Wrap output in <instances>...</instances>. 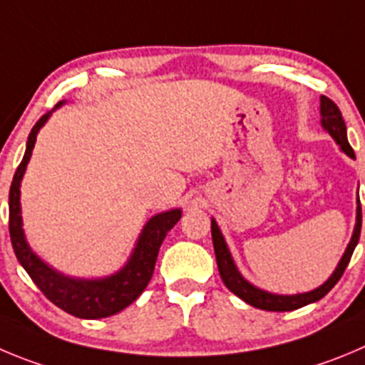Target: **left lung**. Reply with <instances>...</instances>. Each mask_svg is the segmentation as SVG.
Wrapping results in <instances>:
<instances>
[{
    "instance_id": "left-lung-1",
    "label": "left lung",
    "mask_w": 365,
    "mask_h": 365,
    "mask_svg": "<svg viewBox=\"0 0 365 365\" xmlns=\"http://www.w3.org/2000/svg\"><path fill=\"white\" fill-rule=\"evenodd\" d=\"M321 115H322V125L324 129H328L329 135L335 138L336 144L340 145L346 155H349L351 158H355V151L347 142V131H346V122H344L342 113H340L339 106L331 101V98L321 97ZM360 229H362V207H360V200H359V209H356V227L355 232H353L351 241L347 245L346 254L342 255V259H340L339 267L336 270L333 272L331 277L324 282L322 286H319L317 290L308 292V294H299V295H274L268 294V292L259 290V288H255L252 286L250 282L245 281L241 277V274L237 272L236 264H234L232 257H230V252L225 245L223 236H221L220 229H217L216 221L212 220L210 223V232H212V243H214V252H216V261H217V270H220L221 279H223L225 286L229 288L232 294H236L237 297L243 299L245 302H248L250 306H255V308L259 309H267V312H292V309L302 308V306L309 304V302H315L319 299L324 297L329 290H331L333 286L339 282V279L342 277L344 270L349 264V259H351L353 250H355L356 243L360 240Z\"/></svg>"
}]
</instances>
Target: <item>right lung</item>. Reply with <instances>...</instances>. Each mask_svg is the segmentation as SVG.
Here are the masks:
<instances>
[{
  "instance_id": "obj_1",
  "label": "right lung",
  "mask_w": 365,
  "mask_h": 365,
  "mask_svg": "<svg viewBox=\"0 0 365 365\" xmlns=\"http://www.w3.org/2000/svg\"><path fill=\"white\" fill-rule=\"evenodd\" d=\"M50 117L44 113L36 125L32 128L26 142V151L21 163L14 173L12 185L9 192V232L12 248L16 252V257L30 275L36 286L44 294V297L52 301L70 315L79 317V319H102L118 313L120 309L128 308L136 297L145 290L153 277L158 250L165 240L167 232L175 227L182 217V210L175 209L169 212L158 214L151 217L145 225L140 240L136 243L129 263L122 268L118 274L111 277L98 279V281H84V279H70L57 274L50 267L30 250L26 245L25 236L21 229V209H19V185L25 175L26 163L32 156L34 144H36L37 131L41 125Z\"/></svg>"
}]
</instances>
